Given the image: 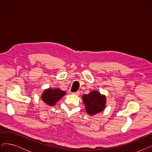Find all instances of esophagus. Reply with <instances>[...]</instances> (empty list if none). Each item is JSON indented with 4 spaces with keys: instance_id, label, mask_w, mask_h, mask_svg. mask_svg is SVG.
Instances as JSON below:
<instances>
[{
    "instance_id": "obj_1",
    "label": "esophagus",
    "mask_w": 152,
    "mask_h": 152,
    "mask_svg": "<svg viewBox=\"0 0 152 152\" xmlns=\"http://www.w3.org/2000/svg\"><path fill=\"white\" fill-rule=\"evenodd\" d=\"M79 94H80V92H79V91H77L76 92H73V94L76 95H78Z\"/></svg>"
}]
</instances>
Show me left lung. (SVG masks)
I'll return each instance as SVG.
<instances>
[{
    "mask_svg": "<svg viewBox=\"0 0 152 152\" xmlns=\"http://www.w3.org/2000/svg\"><path fill=\"white\" fill-rule=\"evenodd\" d=\"M86 110L89 115H94L102 111L105 108L106 97L97 91H92L83 96Z\"/></svg>",
    "mask_w": 152,
    "mask_h": 152,
    "instance_id": "1",
    "label": "left lung"
}]
</instances>
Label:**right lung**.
I'll return each mask as SVG.
<instances>
[{
    "instance_id": "obj_1",
    "label": "right lung",
    "mask_w": 152,
    "mask_h": 152,
    "mask_svg": "<svg viewBox=\"0 0 152 152\" xmlns=\"http://www.w3.org/2000/svg\"><path fill=\"white\" fill-rule=\"evenodd\" d=\"M66 92L59 89H49L45 90L42 95V99L50 106L54 105L57 101H58Z\"/></svg>"
}]
</instances>
